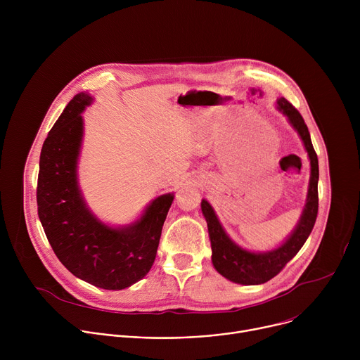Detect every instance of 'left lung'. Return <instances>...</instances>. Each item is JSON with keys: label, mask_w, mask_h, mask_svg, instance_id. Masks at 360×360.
<instances>
[{"label": "left lung", "mask_w": 360, "mask_h": 360, "mask_svg": "<svg viewBox=\"0 0 360 360\" xmlns=\"http://www.w3.org/2000/svg\"><path fill=\"white\" fill-rule=\"evenodd\" d=\"M276 108L288 118L292 128L300 136L311 161V178L309 186H307L304 208L289 236L275 249L265 252L248 250L229 238L219 222L212 205L207 199H202L200 202L202 214L208 224L214 268L224 278L239 285H261L276 276L300 250L307 236L311 235L318 217L319 164L311 141V134L307 131L302 115L292 107L289 101L285 98H278Z\"/></svg>", "instance_id": "8db88e82"}]
</instances>
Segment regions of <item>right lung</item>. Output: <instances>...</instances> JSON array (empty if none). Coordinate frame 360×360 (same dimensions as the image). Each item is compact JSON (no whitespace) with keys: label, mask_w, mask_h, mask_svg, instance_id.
I'll use <instances>...</instances> for the list:
<instances>
[{"label":"right lung","mask_w":360,"mask_h":360,"mask_svg":"<svg viewBox=\"0 0 360 360\" xmlns=\"http://www.w3.org/2000/svg\"><path fill=\"white\" fill-rule=\"evenodd\" d=\"M92 96L77 94L44 141L37 188L38 217L60 262L77 278L102 289L121 290L152 268L174 193L153 199L124 226L102 222L78 184L84 138L82 112Z\"/></svg>","instance_id":"right-lung-1"}]
</instances>
